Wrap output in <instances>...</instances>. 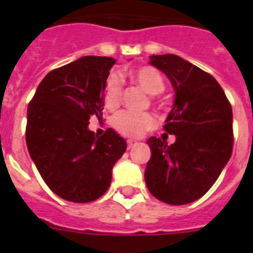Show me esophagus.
I'll use <instances>...</instances> for the list:
<instances>
[{
  "mask_svg": "<svg viewBox=\"0 0 253 253\" xmlns=\"http://www.w3.org/2000/svg\"><path fill=\"white\" fill-rule=\"evenodd\" d=\"M136 144H138V140H135V139H128V140H127V147H128V150H130V148H134Z\"/></svg>",
  "mask_w": 253,
  "mask_h": 253,
  "instance_id": "obj_1",
  "label": "esophagus"
}]
</instances>
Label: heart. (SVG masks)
Segmentation results:
<instances>
[{
  "label": "heart",
  "mask_w": 253,
  "mask_h": 253,
  "mask_svg": "<svg viewBox=\"0 0 253 253\" xmlns=\"http://www.w3.org/2000/svg\"><path fill=\"white\" fill-rule=\"evenodd\" d=\"M128 76L135 84L139 85L147 94H160L166 84L158 69L150 65L139 67L128 73ZM122 86L117 76H110L107 79L103 87V105L109 110H114L121 103ZM113 126L118 132L125 136H142L147 130H151L155 126L154 117L148 113H132V111H121L113 119Z\"/></svg>",
  "instance_id": "b5f03b06"
}]
</instances>
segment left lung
Here are the masks:
<instances>
[{
	"instance_id": "1",
	"label": "left lung",
	"mask_w": 253,
	"mask_h": 253,
	"mask_svg": "<svg viewBox=\"0 0 253 253\" xmlns=\"http://www.w3.org/2000/svg\"><path fill=\"white\" fill-rule=\"evenodd\" d=\"M150 64L166 73L174 102L164 131L169 146L151 136L144 180L155 198L169 205L194 202L211 188L232 154V109L218 81L182 57L152 55Z\"/></svg>"
}]
</instances>
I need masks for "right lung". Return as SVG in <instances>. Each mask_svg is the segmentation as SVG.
<instances>
[{"label": "right lung", "mask_w": 253, "mask_h": 253, "mask_svg": "<svg viewBox=\"0 0 253 253\" xmlns=\"http://www.w3.org/2000/svg\"><path fill=\"white\" fill-rule=\"evenodd\" d=\"M115 59L84 56L53 69L27 107L26 143L42 178L63 200L85 204L106 193L113 167L127 148L113 128L89 130L102 117L103 87Z\"/></svg>", "instance_id": "1"}]
</instances>
